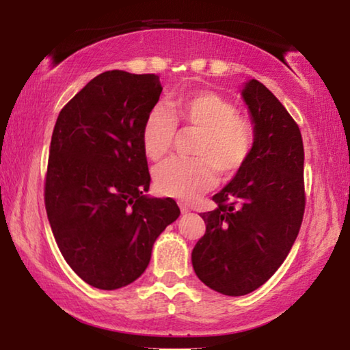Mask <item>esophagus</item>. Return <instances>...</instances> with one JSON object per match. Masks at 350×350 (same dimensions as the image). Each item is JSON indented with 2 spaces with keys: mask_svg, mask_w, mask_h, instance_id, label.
Here are the masks:
<instances>
[{
  "mask_svg": "<svg viewBox=\"0 0 350 350\" xmlns=\"http://www.w3.org/2000/svg\"><path fill=\"white\" fill-rule=\"evenodd\" d=\"M180 210H181V213H183V215L189 213V207L186 204H180Z\"/></svg>",
  "mask_w": 350,
  "mask_h": 350,
  "instance_id": "esophagus-1",
  "label": "esophagus"
}]
</instances>
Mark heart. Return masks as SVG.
Here are the masks:
<instances>
[{"mask_svg":"<svg viewBox=\"0 0 350 350\" xmlns=\"http://www.w3.org/2000/svg\"><path fill=\"white\" fill-rule=\"evenodd\" d=\"M176 124L196 131L191 159L162 162L152 172L156 191L167 198L194 200L213 188L217 172L223 178L236 175L250 159L256 142L253 122L237 113L228 98L212 90H194L178 98L174 113L156 103L142 126V146L148 159L159 161L174 146Z\"/></svg>","mask_w":350,"mask_h":350,"instance_id":"heart-1","label":"heart"}]
</instances>
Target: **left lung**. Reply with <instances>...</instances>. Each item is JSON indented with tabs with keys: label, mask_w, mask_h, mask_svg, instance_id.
<instances>
[{
	"label": "left lung",
	"mask_w": 350,
	"mask_h": 350,
	"mask_svg": "<svg viewBox=\"0 0 350 350\" xmlns=\"http://www.w3.org/2000/svg\"><path fill=\"white\" fill-rule=\"evenodd\" d=\"M256 142L250 159L200 213L205 234L193 267L218 293H252L272 277L298 237L306 207L304 148L298 124L274 94L250 79L242 90Z\"/></svg>",
	"instance_id": "8db88e82"
}]
</instances>
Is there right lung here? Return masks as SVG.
Masks as SVG:
<instances>
[{"mask_svg": "<svg viewBox=\"0 0 350 350\" xmlns=\"http://www.w3.org/2000/svg\"><path fill=\"white\" fill-rule=\"evenodd\" d=\"M159 76L113 70L62 108L52 132L44 204L65 261L85 284L116 290L150 265L159 234L180 217L174 199L148 198L142 126Z\"/></svg>", "mask_w": 350, "mask_h": 350, "instance_id": "obj_1", "label": "right lung"}]
</instances>
